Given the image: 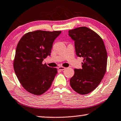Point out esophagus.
Returning a JSON list of instances; mask_svg holds the SVG:
<instances>
[{
    "label": "esophagus",
    "instance_id": "obj_1",
    "mask_svg": "<svg viewBox=\"0 0 121 121\" xmlns=\"http://www.w3.org/2000/svg\"><path fill=\"white\" fill-rule=\"evenodd\" d=\"M58 69L60 70H64L65 69H66V67H62V66H60V67H59L58 68Z\"/></svg>",
    "mask_w": 121,
    "mask_h": 121
}]
</instances>
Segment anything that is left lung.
<instances>
[{"label": "left lung", "mask_w": 121, "mask_h": 121, "mask_svg": "<svg viewBox=\"0 0 121 121\" xmlns=\"http://www.w3.org/2000/svg\"><path fill=\"white\" fill-rule=\"evenodd\" d=\"M68 35L74 40L77 56L83 58L82 69H74L70 79L72 89L81 95L93 91L103 79L107 70V53L102 38L86 27L69 30Z\"/></svg>", "instance_id": "left-lung-1"}]
</instances>
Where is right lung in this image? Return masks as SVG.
<instances>
[{
	"label": "right lung",
	"instance_id": "1",
	"mask_svg": "<svg viewBox=\"0 0 121 121\" xmlns=\"http://www.w3.org/2000/svg\"><path fill=\"white\" fill-rule=\"evenodd\" d=\"M61 31L37 30L22 36L17 45L13 67L25 89L35 95L45 93L51 87L57 69L43 64L51 55L54 40Z\"/></svg>",
	"mask_w": 121,
	"mask_h": 121
}]
</instances>
